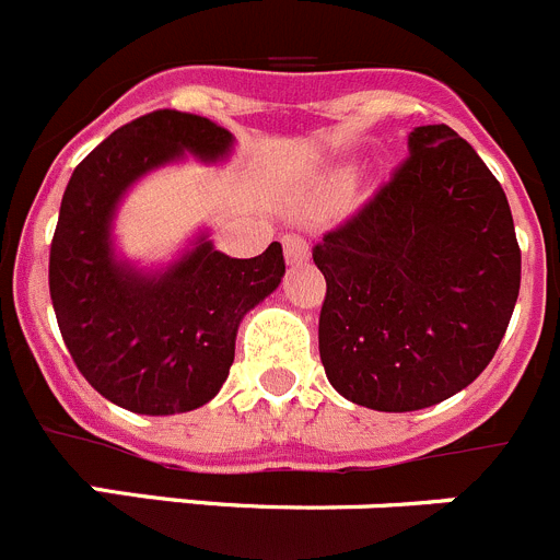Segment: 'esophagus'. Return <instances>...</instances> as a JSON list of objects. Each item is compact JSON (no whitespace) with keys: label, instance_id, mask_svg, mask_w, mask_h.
<instances>
[{"label":"esophagus","instance_id":"esophagus-1","mask_svg":"<svg viewBox=\"0 0 560 560\" xmlns=\"http://www.w3.org/2000/svg\"><path fill=\"white\" fill-rule=\"evenodd\" d=\"M281 243H284V256L290 265H301V261L310 259V243H306L304 236L287 234Z\"/></svg>","mask_w":560,"mask_h":560}]
</instances>
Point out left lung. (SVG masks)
Masks as SVG:
<instances>
[{"label":"left lung","instance_id":"8db88e82","mask_svg":"<svg viewBox=\"0 0 560 560\" xmlns=\"http://www.w3.org/2000/svg\"><path fill=\"white\" fill-rule=\"evenodd\" d=\"M410 153L312 248L326 279L317 342L354 405L424 410L477 380L500 349L522 281L511 206L450 125H421Z\"/></svg>","mask_w":560,"mask_h":560}]
</instances>
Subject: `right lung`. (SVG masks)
I'll use <instances>...</instances> for the list:
<instances>
[{"label": "right lung", "instance_id": "right-lung-1", "mask_svg": "<svg viewBox=\"0 0 560 560\" xmlns=\"http://www.w3.org/2000/svg\"><path fill=\"white\" fill-rule=\"evenodd\" d=\"M229 148L218 122L159 108L85 155L60 200L49 245L58 329L89 385L125 410L173 416L214 399L234 362L236 326L284 276L279 243L254 259L200 243L153 279L114 259L110 214L139 175L184 150L214 161Z\"/></svg>", "mask_w": 560, "mask_h": 560}]
</instances>
